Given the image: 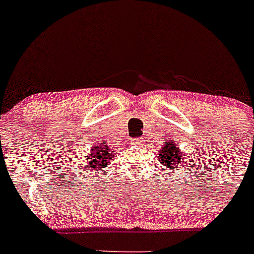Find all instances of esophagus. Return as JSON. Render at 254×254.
Listing matches in <instances>:
<instances>
[{
	"label": "esophagus",
	"instance_id": "1",
	"mask_svg": "<svg viewBox=\"0 0 254 254\" xmlns=\"http://www.w3.org/2000/svg\"><path fill=\"white\" fill-rule=\"evenodd\" d=\"M140 142H141V140H140V139H134V140H132V144H134V145L140 144Z\"/></svg>",
	"mask_w": 254,
	"mask_h": 254
}]
</instances>
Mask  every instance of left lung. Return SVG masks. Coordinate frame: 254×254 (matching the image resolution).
Segmentation results:
<instances>
[{
	"label": "left lung",
	"instance_id": "obj_1",
	"mask_svg": "<svg viewBox=\"0 0 254 254\" xmlns=\"http://www.w3.org/2000/svg\"><path fill=\"white\" fill-rule=\"evenodd\" d=\"M157 155H159V161H161L162 165L169 169L179 170V166L187 167L185 165V154H182L175 142L167 141L162 149L157 151Z\"/></svg>",
	"mask_w": 254,
	"mask_h": 254
}]
</instances>
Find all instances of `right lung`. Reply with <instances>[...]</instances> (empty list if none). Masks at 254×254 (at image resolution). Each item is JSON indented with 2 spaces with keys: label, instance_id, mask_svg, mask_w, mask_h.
<instances>
[{
  "label": "right lung",
  "instance_id": "1",
  "mask_svg": "<svg viewBox=\"0 0 254 254\" xmlns=\"http://www.w3.org/2000/svg\"><path fill=\"white\" fill-rule=\"evenodd\" d=\"M89 160H88V166L93 170H103L107 165H109L110 160H113L114 154L112 150L108 147V145L99 142V145L92 146L89 152Z\"/></svg>",
  "mask_w": 254,
  "mask_h": 254
}]
</instances>
